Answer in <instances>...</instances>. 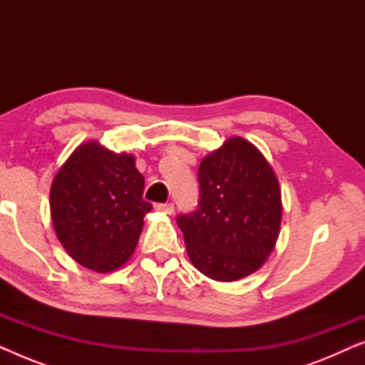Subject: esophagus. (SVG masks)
Listing matches in <instances>:
<instances>
[{
  "instance_id": "1",
  "label": "esophagus",
  "mask_w": 365,
  "mask_h": 365,
  "mask_svg": "<svg viewBox=\"0 0 365 365\" xmlns=\"http://www.w3.org/2000/svg\"><path fill=\"white\" fill-rule=\"evenodd\" d=\"M156 209L159 212L164 214H173L174 212V204L173 202H164V204H158Z\"/></svg>"
}]
</instances>
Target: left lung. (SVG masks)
I'll return each mask as SVG.
<instances>
[{
	"instance_id": "8db88e82",
	"label": "left lung",
	"mask_w": 365,
	"mask_h": 365,
	"mask_svg": "<svg viewBox=\"0 0 365 365\" xmlns=\"http://www.w3.org/2000/svg\"><path fill=\"white\" fill-rule=\"evenodd\" d=\"M199 184L197 211L178 217L192 266L219 282L251 276L281 232L282 197L272 166L252 143L232 136L204 156Z\"/></svg>"
}]
</instances>
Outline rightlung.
<instances>
[{"mask_svg":"<svg viewBox=\"0 0 365 365\" xmlns=\"http://www.w3.org/2000/svg\"><path fill=\"white\" fill-rule=\"evenodd\" d=\"M143 189L133 154L109 151L98 141L79 144L49 191L54 232L69 257L96 272L124 266L153 207Z\"/></svg>","mask_w":365,"mask_h":365,"instance_id":"1","label":"right lung"}]
</instances>
